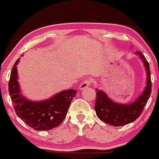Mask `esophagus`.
<instances>
[{
	"instance_id": "esophagus-1",
	"label": "esophagus",
	"mask_w": 159,
	"mask_h": 159,
	"mask_svg": "<svg viewBox=\"0 0 159 159\" xmlns=\"http://www.w3.org/2000/svg\"><path fill=\"white\" fill-rule=\"evenodd\" d=\"M92 80H91V79H86V80H84L81 83L80 85V89L84 90L85 89V88H88V87L92 84Z\"/></svg>"
}]
</instances>
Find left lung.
I'll return each mask as SVG.
<instances>
[{
	"mask_svg": "<svg viewBox=\"0 0 159 159\" xmlns=\"http://www.w3.org/2000/svg\"><path fill=\"white\" fill-rule=\"evenodd\" d=\"M136 54L139 57L147 71V85L143 93L138 97L133 102L128 104H121L113 102L102 90L95 89L96 99H95V110L97 116L107 124L115 127L124 126L134 122L139 117L147 105L151 93V78L150 66L147 59L141 52L137 51Z\"/></svg>",
	"mask_w": 159,
	"mask_h": 159,
	"instance_id": "8db88e82",
	"label": "left lung"
}]
</instances>
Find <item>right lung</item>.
<instances>
[{
	"label": "right lung",
	"instance_id": "add662e5",
	"mask_svg": "<svg viewBox=\"0 0 159 159\" xmlns=\"http://www.w3.org/2000/svg\"><path fill=\"white\" fill-rule=\"evenodd\" d=\"M11 71L8 92L18 117L36 130H49L58 127L67 116L71 100L76 95L74 89L62 91L52 98L40 102H32L21 95L19 86L16 64Z\"/></svg>",
	"mask_w": 159,
	"mask_h": 159
}]
</instances>
